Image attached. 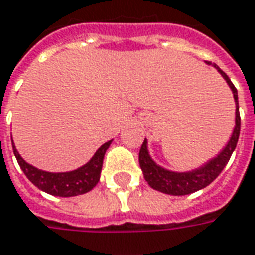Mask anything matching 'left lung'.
Returning <instances> with one entry per match:
<instances>
[{"instance_id": "obj_1", "label": "left lung", "mask_w": 255, "mask_h": 255, "mask_svg": "<svg viewBox=\"0 0 255 255\" xmlns=\"http://www.w3.org/2000/svg\"><path fill=\"white\" fill-rule=\"evenodd\" d=\"M207 64L212 65L222 75L233 93L236 112H235V127H233L232 135H230L229 141L226 142V145L216 156L209 159L204 164H201L200 167H195L193 170L187 171L169 170L163 166L157 164L150 156L149 149H148V141L145 138L141 150H139V166L143 173V178L156 191L169 194V195H187V194L200 191L202 188L209 186L215 178L221 174V171L225 169V166L229 162L233 150L236 149L239 135H240V114H239V99H237L236 88L232 84L229 77L216 64H211V62H207Z\"/></svg>"}]
</instances>
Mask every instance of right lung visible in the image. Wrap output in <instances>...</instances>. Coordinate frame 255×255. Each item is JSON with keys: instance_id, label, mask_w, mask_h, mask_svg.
I'll list each match as a JSON object with an SVG mask.
<instances>
[{"instance_id": "right-lung-1", "label": "right lung", "mask_w": 255, "mask_h": 255, "mask_svg": "<svg viewBox=\"0 0 255 255\" xmlns=\"http://www.w3.org/2000/svg\"><path fill=\"white\" fill-rule=\"evenodd\" d=\"M112 142L113 139L103 143L95 152L91 160L88 163H85L84 166L78 167L75 170L58 171V173L41 170V169H37L30 163H27L25 159L19 155L18 149L13 143V139H12V148H13V153H15V157H16L22 171L39 190L55 195V197H77L81 194L89 193L99 183L105 153L106 150L109 149V146L112 145Z\"/></svg>"}]
</instances>
